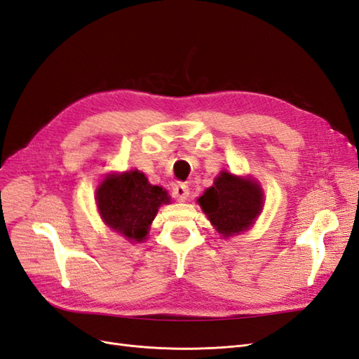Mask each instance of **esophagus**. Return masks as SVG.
<instances>
[{"label": "esophagus", "mask_w": 359, "mask_h": 359, "mask_svg": "<svg viewBox=\"0 0 359 359\" xmlns=\"http://www.w3.org/2000/svg\"><path fill=\"white\" fill-rule=\"evenodd\" d=\"M189 191H190L189 186H187V184H184V182H177L175 186L172 187L173 198H175V199L180 201V202L186 201V199L189 198Z\"/></svg>", "instance_id": "obj_1"}]
</instances>
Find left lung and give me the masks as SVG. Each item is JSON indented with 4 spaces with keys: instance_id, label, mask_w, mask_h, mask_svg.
I'll use <instances>...</instances> for the list:
<instances>
[{
    "instance_id": "8db88e82",
    "label": "left lung",
    "mask_w": 359,
    "mask_h": 359,
    "mask_svg": "<svg viewBox=\"0 0 359 359\" xmlns=\"http://www.w3.org/2000/svg\"><path fill=\"white\" fill-rule=\"evenodd\" d=\"M210 222L223 236L236 235L255 222L264 205V193L256 182L222 172L199 198Z\"/></svg>"
}]
</instances>
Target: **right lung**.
<instances>
[{
  "label": "right lung",
  "mask_w": 359,
  "mask_h": 359,
  "mask_svg": "<svg viewBox=\"0 0 359 359\" xmlns=\"http://www.w3.org/2000/svg\"><path fill=\"white\" fill-rule=\"evenodd\" d=\"M95 199L106 224L130 243L145 240L158 206L169 202L168 193L151 186L139 170L107 177L97 189Z\"/></svg>",
  "instance_id": "add662e5"
}]
</instances>
